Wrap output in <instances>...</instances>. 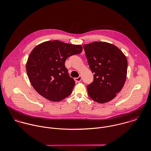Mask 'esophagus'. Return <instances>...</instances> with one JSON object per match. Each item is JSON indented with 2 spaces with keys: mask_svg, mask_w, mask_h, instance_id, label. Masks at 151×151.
<instances>
[{
  "mask_svg": "<svg viewBox=\"0 0 151 151\" xmlns=\"http://www.w3.org/2000/svg\"><path fill=\"white\" fill-rule=\"evenodd\" d=\"M82 80V77L81 76H79L78 78H75V81H76V82H80Z\"/></svg>",
  "mask_w": 151,
  "mask_h": 151,
  "instance_id": "1",
  "label": "esophagus"
}]
</instances>
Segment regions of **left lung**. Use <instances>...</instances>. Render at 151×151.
<instances>
[{
  "mask_svg": "<svg viewBox=\"0 0 151 151\" xmlns=\"http://www.w3.org/2000/svg\"><path fill=\"white\" fill-rule=\"evenodd\" d=\"M86 56L93 81L87 86L88 95L94 101H111L119 92L126 81L128 61L115 45L105 42L84 45Z\"/></svg>",
  "mask_w": 151,
  "mask_h": 151,
  "instance_id": "8db88e82",
  "label": "left lung"
}]
</instances>
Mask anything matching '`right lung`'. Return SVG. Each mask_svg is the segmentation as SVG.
Wrapping results in <instances>:
<instances>
[{"label": "right lung", "instance_id": "1", "mask_svg": "<svg viewBox=\"0 0 151 151\" xmlns=\"http://www.w3.org/2000/svg\"><path fill=\"white\" fill-rule=\"evenodd\" d=\"M81 45L59 40L39 44L30 52L26 72L31 85L41 96L53 102H59L69 96L75 85L65 66L66 59L82 51Z\"/></svg>", "mask_w": 151, "mask_h": 151}]
</instances>
